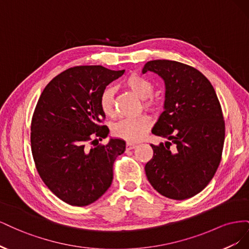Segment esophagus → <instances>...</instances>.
Wrapping results in <instances>:
<instances>
[{
	"label": "esophagus",
	"instance_id": "34e87169",
	"mask_svg": "<svg viewBox=\"0 0 249 249\" xmlns=\"http://www.w3.org/2000/svg\"><path fill=\"white\" fill-rule=\"evenodd\" d=\"M126 149H133L137 146L136 143H132V142H126Z\"/></svg>",
	"mask_w": 249,
	"mask_h": 249
}]
</instances>
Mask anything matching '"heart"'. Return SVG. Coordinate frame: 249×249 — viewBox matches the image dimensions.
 Instances as JSON below:
<instances>
[{"label":"heart","mask_w":249,"mask_h":249,"mask_svg":"<svg viewBox=\"0 0 249 249\" xmlns=\"http://www.w3.org/2000/svg\"><path fill=\"white\" fill-rule=\"evenodd\" d=\"M125 86L143 100L144 107H155V101L149 97L153 94L154 85L147 79L138 76V74H132L126 79ZM114 94L115 90L113 87H107L101 94L100 106L102 111L107 116H114L115 114ZM152 124V118L146 114H141L135 117H126L119 120L113 126L112 132L114 134V136L118 138L130 142H136L144 138Z\"/></svg>","instance_id":"1"}]
</instances>
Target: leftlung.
Returning <instances> with one entry per match:
<instances>
[{
  "mask_svg": "<svg viewBox=\"0 0 249 249\" xmlns=\"http://www.w3.org/2000/svg\"><path fill=\"white\" fill-rule=\"evenodd\" d=\"M153 71L165 83L164 111L152 133L166 138L150 144L145 164L148 182L163 196L183 200L206 188L221 160L225 125L220 103L210 81L196 69L170 60H153Z\"/></svg>",
  "mask_w": 249,
  "mask_h": 249,
  "instance_id": "left-lung-1",
  "label": "left lung"
}]
</instances>
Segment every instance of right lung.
Instances as JSON below:
<instances>
[{
	"label": "right lung",
	"mask_w": 249,
	"mask_h": 249,
	"mask_svg": "<svg viewBox=\"0 0 249 249\" xmlns=\"http://www.w3.org/2000/svg\"><path fill=\"white\" fill-rule=\"evenodd\" d=\"M124 72L101 65L71 67L49 83L37 102L31 123L35 166L49 189L71 206H88L109 189L113 163L125 150L122 139L97 142L109 134L100 124L106 118L101 94Z\"/></svg>",
	"instance_id": "obj_1"
}]
</instances>
